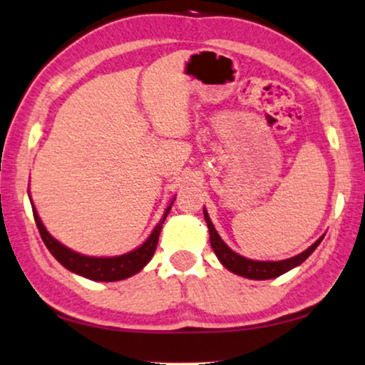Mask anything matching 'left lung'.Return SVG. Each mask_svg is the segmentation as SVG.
<instances>
[{"mask_svg": "<svg viewBox=\"0 0 365 365\" xmlns=\"http://www.w3.org/2000/svg\"><path fill=\"white\" fill-rule=\"evenodd\" d=\"M203 213H205V222H207V227L210 232V243H212L215 255L218 256V259L222 261V264L225 266V268L230 269L235 274H240V276H243V278H248V279L278 278V276L284 274L286 271L296 268V266H299L302 261H306L307 256H309L322 241V238H319L306 251H302V253L297 256H292V258H289V259H283V261L246 259V258H243V256H240L238 253H235L233 250H230L228 246L223 243V240L220 238V235L217 233V230H215V227H213L212 220H210V217H208L207 210H203Z\"/></svg>", "mask_w": 365, "mask_h": 365, "instance_id": "1", "label": "left lung"}]
</instances>
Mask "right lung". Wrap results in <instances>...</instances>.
Segmentation results:
<instances>
[{"label":"right lung","instance_id":"1","mask_svg":"<svg viewBox=\"0 0 365 365\" xmlns=\"http://www.w3.org/2000/svg\"><path fill=\"white\" fill-rule=\"evenodd\" d=\"M172 203L170 207H167L162 220L158 222L152 235L148 236L145 243L138 246L137 250L130 251V253L122 255V256H114V258H92V256L79 255L73 250L66 248L64 245H61L58 240H54L53 236L48 233V230L44 228L43 222H41L38 212H36L34 205H33V215H34L36 227L39 230V235L44 241L46 248L51 251V255H53L54 258L64 266V268H68L76 274L84 276L87 279L107 281V283H109V281H120V279L130 278V276L138 273V271H140L143 266L152 259L158 243V235H160L162 225L165 222L168 212H170Z\"/></svg>","mask_w":365,"mask_h":365}]
</instances>
